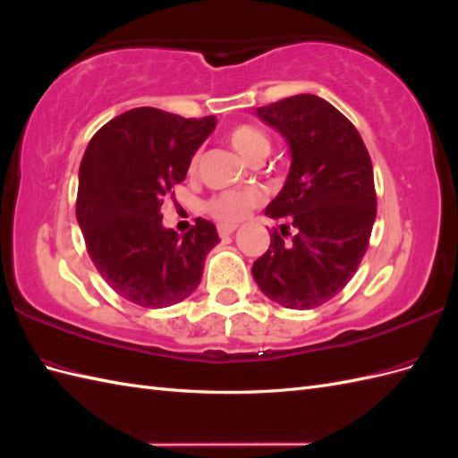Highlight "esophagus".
<instances>
[{
	"instance_id": "1",
	"label": "esophagus",
	"mask_w": 458,
	"mask_h": 458,
	"mask_svg": "<svg viewBox=\"0 0 458 458\" xmlns=\"http://www.w3.org/2000/svg\"><path fill=\"white\" fill-rule=\"evenodd\" d=\"M234 231H237V225H217V234L221 239L229 237V234H233Z\"/></svg>"
}]
</instances>
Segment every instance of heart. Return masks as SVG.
Returning a JSON list of instances; mask_svg holds the SVG:
<instances>
[{"instance_id": "obj_1", "label": "heart", "mask_w": 458, "mask_h": 458, "mask_svg": "<svg viewBox=\"0 0 458 458\" xmlns=\"http://www.w3.org/2000/svg\"><path fill=\"white\" fill-rule=\"evenodd\" d=\"M227 140L231 147L248 162L266 158L271 150L269 137L256 126H250V123H241V126L233 128ZM197 162L199 157H192L191 170L197 168ZM259 204L261 197L256 191H227L208 200L206 212L214 219L221 221V224H237V221L244 219Z\"/></svg>"}]
</instances>
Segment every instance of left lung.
Returning <instances> with one entry per match:
<instances>
[{
	"label": "left lung",
	"mask_w": 458,
	"mask_h": 458,
	"mask_svg": "<svg viewBox=\"0 0 458 458\" xmlns=\"http://www.w3.org/2000/svg\"><path fill=\"white\" fill-rule=\"evenodd\" d=\"M258 116L281 131L293 164L283 191L266 208L281 233L273 229L252 275L273 301L313 310L352 281L367 252L377 217L372 162L353 123L317 95L259 106Z\"/></svg>",
	"instance_id": "obj_1"
}]
</instances>
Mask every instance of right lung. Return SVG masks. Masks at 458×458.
Here are the masks:
<instances>
[{"label":"right lung","mask_w":458,"mask_h":458,"mask_svg":"<svg viewBox=\"0 0 458 458\" xmlns=\"http://www.w3.org/2000/svg\"><path fill=\"white\" fill-rule=\"evenodd\" d=\"M214 128V116L131 108L105 123L84 152L76 217L88 254L106 284L135 306L158 310L191 296L219 242L210 221L197 217L179 237L162 227L160 214Z\"/></svg>","instance_id":"obj_1"}]
</instances>
